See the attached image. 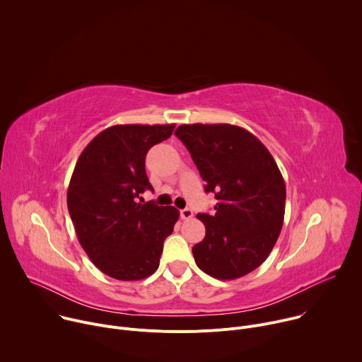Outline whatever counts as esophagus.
<instances>
[{
    "label": "esophagus",
    "instance_id": "34e87169",
    "mask_svg": "<svg viewBox=\"0 0 362 362\" xmlns=\"http://www.w3.org/2000/svg\"><path fill=\"white\" fill-rule=\"evenodd\" d=\"M180 218H182L183 221L192 219V218H193V211H192V209H189V208L182 209V211H180Z\"/></svg>",
    "mask_w": 362,
    "mask_h": 362
}]
</instances>
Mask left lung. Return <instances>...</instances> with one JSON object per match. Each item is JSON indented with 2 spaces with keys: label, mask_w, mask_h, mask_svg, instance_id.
<instances>
[{
  "label": "left lung",
  "mask_w": 362,
  "mask_h": 362,
  "mask_svg": "<svg viewBox=\"0 0 362 362\" xmlns=\"http://www.w3.org/2000/svg\"><path fill=\"white\" fill-rule=\"evenodd\" d=\"M175 134L218 200L215 214L196 216L206 228L192 249L196 265L222 281L247 275L269 256L284 223L286 187L275 159L233 124H182Z\"/></svg>",
  "instance_id": "8db88e82"
}]
</instances>
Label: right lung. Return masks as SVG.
Returning a JSON list of instances; mask_svg holds the SVG:
<instances>
[{
	"instance_id": "1",
	"label": "right lung",
	"mask_w": 362,
	"mask_h": 362,
	"mask_svg": "<svg viewBox=\"0 0 362 362\" xmlns=\"http://www.w3.org/2000/svg\"><path fill=\"white\" fill-rule=\"evenodd\" d=\"M176 124H116L83 150L67 189V208L90 261L110 278L139 281L156 272L165 239L179 219L175 206L139 202L153 189L144 159ZM141 199V197H140Z\"/></svg>"
}]
</instances>
